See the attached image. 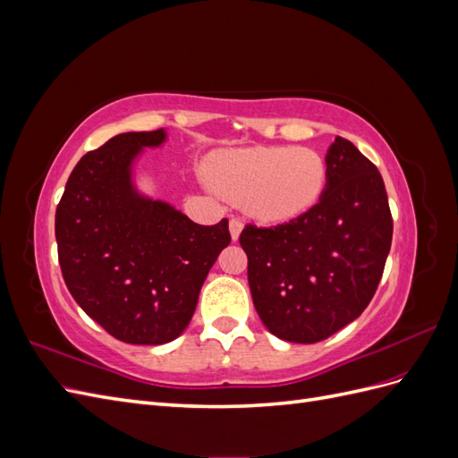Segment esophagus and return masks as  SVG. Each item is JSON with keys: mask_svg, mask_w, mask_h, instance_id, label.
<instances>
[{"mask_svg": "<svg viewBox=\"0 0 458 458\" xmlns=\"http://www.w3.org/2000/svg\"><path fill=\"white\" fill-rule=\"evenodd\" d=\"M229 231H231V239L239 241L241 231H242V221L239 217H231L229 219Z\"/></svg>", "mask_w": 458, "mask_h": 458, "instance_id": "obj_1", "label": "esophagus"}]
</instances>
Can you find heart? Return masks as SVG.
<instances>
[{
    "instance_id": "b5f03b06",
    "label": "heart",
    "mask_w": 458,
    "mask_h": 458,
    "mask_svg": "<svg viewBox=\"0 0 458 458\" xmlns=\"http://www.w3.org/2000/svg\"><path fill=\"white\" fill-rule=\"evenodd\" d=\"M210 175L224 195L244 200L252 216L281 221L308 212L323 195L327 162L311 148L252 147L219 152Z\"/></svg>"
}]
</instances>
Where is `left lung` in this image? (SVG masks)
<instances>
[{
    "mask_svg": "<svg viewBox=\"0 0 458 458\" xmlns=\"http://www.w3.org/2000/svg\"><path fill=\"white\" fill-rule=\"evenodd\" d=\"M394 219L382 175L357 147L336 137L327 152V187L308 212L273 227L248 224L254 308L271 335L315 344L365 311L382 279Z\"/></svg>",
    "mask_w": 458,
    "mask_h": 458,
    "instance_id": "1",
    "label": "left lung"
}]
</instances>
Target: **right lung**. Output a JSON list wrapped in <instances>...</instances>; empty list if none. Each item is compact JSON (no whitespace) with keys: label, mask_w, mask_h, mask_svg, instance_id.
I'll return each instance as SVG.
<instances>
[{"label":"right lung","mask_w":458,"mask_h":458,"mask_svg":"<svg viewBox=\"0 0 458 458\" xmlns=\"http://www.w3.org/2000/svg\"><path fill=\"white\" fill-rule=\"evenodd\" d=\"M164 140V130L130 131L89 150L55 214L68 290L95 323L126 344L158 345L182 335L208 271L231 242L227 219L199 225L133 189V158Z\"/></svg>","instance_id":"1"}]
</instances>
